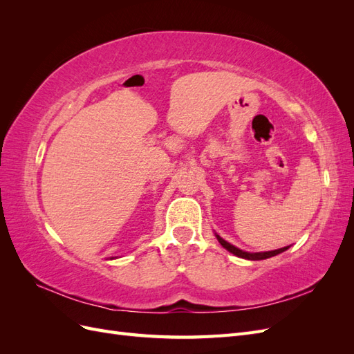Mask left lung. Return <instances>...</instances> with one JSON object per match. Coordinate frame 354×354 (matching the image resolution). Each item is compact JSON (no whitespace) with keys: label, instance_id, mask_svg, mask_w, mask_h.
Returning <instances> with one entry per match:
<instances>
[{"label":"left lung","instance_id":"left-lung-1","mask_svg":"<svg viewBox=\"0 0 354 354\" xmlns=\"http://www.w3.org/2000/svg\"><path fill=\"white\" fill-rule=\"evenodd\" d=\"M217 239H218V242L221 243V246L223 248H226L229 252H232L233 255H236V257H241V259H246V260H264V259H269V257H273V255H276V254H279L281 251H283V250H277V251H270V252H264V254H248V252H242L241 250H238V248H234V246H232L230 243H227L226 241H223L218 234H217Z\"/></svg>","mask_w":354,"mask_h":354}]
</instances>
